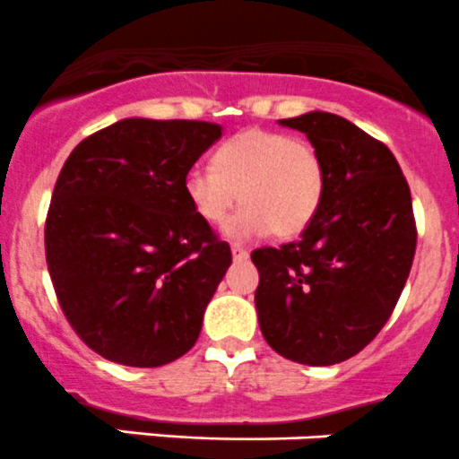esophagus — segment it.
<instances>
[{"mask_svg": "<svg viewBox=\"0 0 459 459\" xmlns=\"http://www.w3.org/2000/svg\"><path fill=\"white\" fill-rule=\"evenodd\" d=\"M230 253H233V260H238V262L247 260L248 257V251L244 247H239V244H233V247H230Z\"/></svg>", "mask_w": 459, "mask_h": 459, "instance_id": "34e87169", "label": "esophagus"}]
</instances>
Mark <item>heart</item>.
I'll use <instances>...</instances> for the list:
<instances>
[{
  "mask_svg": "<svg viewBox=\"0 0 459 459\" xmlns=\"http://www.w3.org/2000/svg\"><path fill=\"white\" fill-rule=\"evenodd\" d=\"M325 188L323 157L309 141L257 127L226 141L212 168L193 166L184 177L186 199L206 224H224L242 199L244 208L226 226L238 239L271 229L278 238L300 235L318 215Z\"/></svg>",
  "mask_w": 459,
  "mask_h": 459,
  "instance_id": "1",
  "label": "heart"
}]
</instances>
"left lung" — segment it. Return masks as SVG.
Here are the masks:
<instances>
[{
  "mask_svg": "<svg viewBox=\"0 0 459 459\" xmlns=\"http://www.w3.org/2000/svg\"><path fill=\"white\" fill-rule=\"evenodd\" d=\"M307 134L327 172L323 206L298 242L251 253L262 336L280 357L333 366L381 332L417 247L411 188L381 141L329 111L282 118Z\"/></svg>",
  "mask_w": 459,
  "mask_h": 459,
  "instance_id": "obj_1",
  "label": "left lung"
}]
</instances>
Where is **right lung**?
I'll return each mask as SVG.
<instances>
[{
    "label": "right lung",
    "mask_w": 459,
    "mask_h": 459,
    "mask_svg": "<svg viewBox=\"0 0 459 459\" xmlns=\"http://www.w3.org/2000/svg\"><path fill=\"white\" fill-rule=\"evenodd\" d=\"M217 123L126 118L80 141L44 226L57 302L84 345L132 368L184 357L230 266V247L188 204L184 177Z\"/></svg>",
    "instance_id": "add662e5"
}]
</instances>
